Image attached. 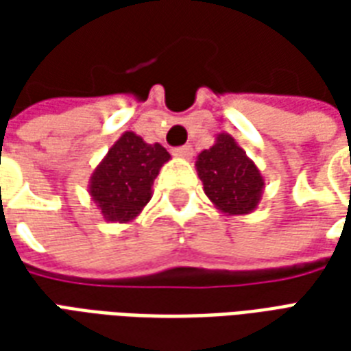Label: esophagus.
Wrapping results in <instances>:
<instances>
[{
  "mask_svg": "<svg viewBox=\"0 0 351 351\" xmlns=\"http://www.w3.org/2000/svg\"><path fill=\"white\" fill-rule=\"evenodd\" d=\"M173 154H175L176 158L188 160V158H191L193 150H191V146H180V148H175V150H173Z\"/></svg>",
  "mask_w": 351,
  "mask_h": 351,
  "instance_id": "1",
  "label": "esophagus"
}]
</instances>
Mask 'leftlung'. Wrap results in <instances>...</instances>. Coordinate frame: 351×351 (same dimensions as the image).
I'll return each mask as SVG.
<instances>
[{
  "label": "left lung",
  "mask_w": 351,
  "mask_h": 351,
  "mask_svg": "<svg viewBox=\"0 0 351 351\" xmlns=\"http://www.w3.org/2000/svg\"><path fill=\"white\" fill-rule=\"evenodd\" d=\"M195 169L206 197L226 216L250 214L261 203L263 175L226 131L216 135L210 148L199 154Z\"/></svg>",
  "instance_id": "1"
}]
</instances>
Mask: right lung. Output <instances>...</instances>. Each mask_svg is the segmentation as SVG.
I'll return each instance as SVG.
<instances>
[{
	"instance_id": "add662e5",
	"label": "right lung",
	"mask_w": 351,
	"mask_h": 351,
	"mask_svg": "<svg viewBox=\"0 0 351 351\" xmlns=\"http://www.w3.org/2000/svg\"><path fill=\"white\" fill-rule=\"evenodd\" d=\"M171 160L160 145L125 131L93 169L88 193L107 221L130 223L152 199L154 178Z\"/></svg>"
}]
</instances>
